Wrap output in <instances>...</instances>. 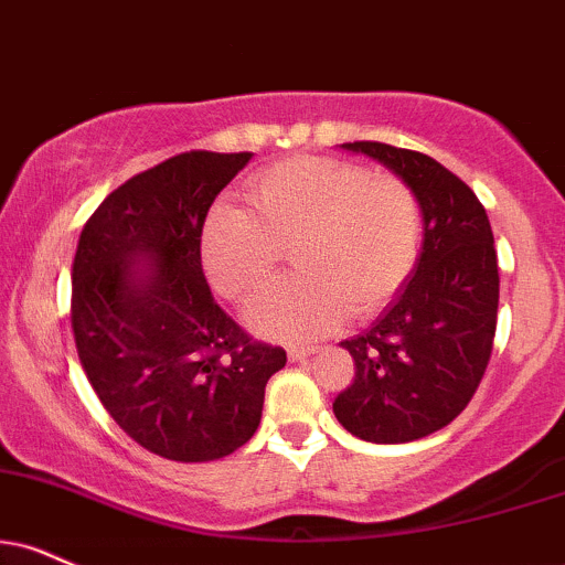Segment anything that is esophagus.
Here are the masks:
<instances>
[{"mask_svg":"<svg viewBox=\"0 0 565 565\" xmlns=\"http://www.w3.org/2000/svg\"><path fill=\"white\" fill-rule=\"evenodd\" d=\"M316 350H318L316 344H297V348H289L287 350V355H289V360H302V358L312 355V352H316Z\"/></svg>","mask_w":565,"mask_h":565,"instance_id":"esophagus-1","label":"esophagus"}]
</instances>
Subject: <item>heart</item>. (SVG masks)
Masks as SVG:
<instances>
[{"instance_id":"obj_1","label":"heart","mask_w":565,"mask_h":565,"mask_svg":"<svg viewBox=\"0 0 565 565\" xmlns=\"http://www.w3.org/2000/svg\"><path fill=\"white\" fill-rule=\"evenodd\" d=\"M249 210L215 205L200 236L207 281L249 302L291 247L300 270L263 291L247 318L255 331L302 342L382 312L416 268L420 202L397 175L358 162L300 154L247 181Z\"/></svg>"}]
</instances>
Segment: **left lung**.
Instances as JSON below:
<instances>
[{
	"instance_id": "left-lung-1",
	"label": "left lung",
	"mask_w": 565,
	"mask_h": 565,
	"mask_svg": "<svg viewBox=\"0 0 565 565\" xmlns=\"http://www.w3.org/2000/svg\"><path fill=\"white\" fill-rule=\"evenodd\" d=\"M344 147L397 173L424 215V247L397 300L342 342L355 379L334 399L350 434L399 445L439 431L479 390L498 329V253L479 196L429 154L382 141Z\"/></svg>"
}]
</instances>
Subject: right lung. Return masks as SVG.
Instances as JSON below:
<instances>
[{
    "mask_svg": "<svg viewBox=\"0 0 565 565\" xmlns=\"http://www.w3.org/2000/svg\"><path fill=\"white\" fill-rule=\"evenodd\" d=\"M253 152L192 149L120 183L73 257L71 323L88 384L115 424L181 463L226 458L260 426L265 384L287 352L215 302L200 236Z\"/></svg>",
    "mask_w": 565,
    "mask_h": 565,
    "instance_id": "1",
    "label": "right lung"
}]
</instances>
